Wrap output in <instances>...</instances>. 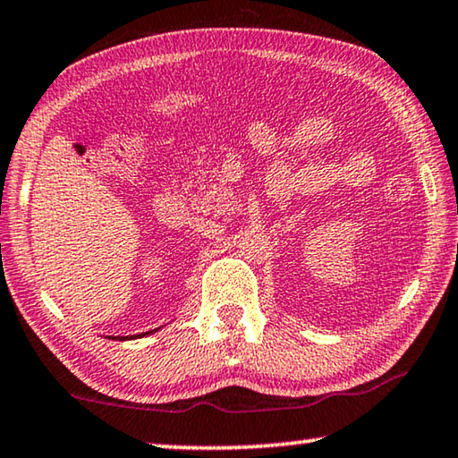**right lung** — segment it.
<instances>
[{
  "instance_id": "obj_1",
  "label": "right lung",
  "mask_w": 458,
  "mask_h": 458,
  "mask_svg": "<svg viewBox=\"0 0 458 458\" xmlns=\"http://www.w3.org/2000/svg\"><path fill=\"white\" fill-rule=\"evenodd\" d=\"M156 331V329H154ZM154 331H148V333H140V335H125V337H108V339H119V341H127V339H140V337H146V335H149V333H154Z\"/></svg>"
}]
</instances>
